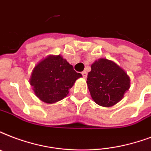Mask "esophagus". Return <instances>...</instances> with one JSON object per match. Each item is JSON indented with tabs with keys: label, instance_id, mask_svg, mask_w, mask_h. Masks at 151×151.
I'll use <instances>...</instances> for the list:
<instances>
[{
	"label": "esophagus",
	"instance_id": "obj_1",
	"mask_svg": "<svg viewBox=\"0 0 151 151\" xmlns=\"http://www.w3.org/2000/svg\"><path fill=\"white\" fill-rule=\"evenodd\" d=\"M81 74H82V76H83L84 78H87V72H86V71H83V72L81 73Z\"/></svg>",
	"mask_w": 151,
	"mask_h": 151
}]
</instances>
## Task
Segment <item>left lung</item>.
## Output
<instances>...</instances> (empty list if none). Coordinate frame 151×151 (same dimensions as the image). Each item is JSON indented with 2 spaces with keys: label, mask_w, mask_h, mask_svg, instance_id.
Here are the masks:
<instances>
[{
  "label": "left lung",
  "mask_w": 151,
  "mask_h": 151,
  "mask_svg": "<svg viewBox=\"0 0 151 151\" xmlns=\"http://www.w3.org/2000/svg\"><path fill=\"white\" fill-rule=\"evenodd\" d=\"M86 82L93 100L103 107L115 105L130 88L129 76L116 63L106 58L92 64Z\"/></svg>",
  "instance_id": "obj_1"
}]
</instances>
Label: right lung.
Instances as JSON below:
<instances>
[{"instance_id":"right-lung-1","label":"right lung","mask_w":151,"mask_h":151,"mask_svg":"<svg viewBox=\"0 0 151 151\" xmlns=\"http://www.w3.org/2000/svg\"><path fill=\"white\" fill-rule=\"evenodd\" d=\"M81 77L61 55H49L35 66L29 81L38 98L53 104L67 96L69 89Z\"/></svg>"}]
</instances>
